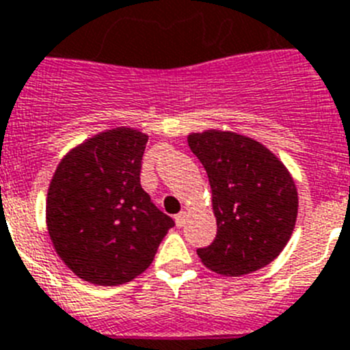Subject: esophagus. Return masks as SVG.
<instances>
[{
    "mask_svg": "<svg viewBox=\"0 0 350 350\" xmlns=\"http://www.w3.org/2000/svg\"><path fill=\"white\" fill-rule=\"evenodd\" d=\"M187 217H188V213H187V211H181V213H178V215H176V217H174L176 226H178V227L185 226V221H187Z\"/></svg>",
    "mask_w": 350,
    "mask_h": 350,
    "instance_id": "1",
    "label": "esophagus"
}]
</instances>
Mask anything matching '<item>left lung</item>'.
<instances>
[{"label": "left lung", "instance_id": "left-lung-1", "mask_svg": "<svg viewBox=\"0 0 350 350\" xmlns=\"http://www.w3.org/2000/svg\"><path fill=\"white\" fill-rule=\"evenodd\" d=\"M188 146L208 172L217 238L197 255L220 275L257 271L291 239L297 192L284 163L260 142L234 132L190 133Z\"/></svg>", "mask_w": 350, "mask_h": 350}]
</instances>
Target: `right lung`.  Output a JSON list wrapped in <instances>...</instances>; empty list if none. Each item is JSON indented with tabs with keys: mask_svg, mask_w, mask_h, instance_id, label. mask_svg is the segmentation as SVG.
I'll use <instances>...</instances> for the list:
<instances>
[{
	"mask_svg": "<svg viewBox=\"0 0 350 350\" xmlns=\"http://www.w3.org/2000/svg\"><path fill=\"white\" fill-rule=\"evenodd\" d=\"M146 142L139 130H107L70 151L53 176L49 236L63 262L90 284L133 280L174 226L141 187Z\"/></svg>",
	"mask_w": 350,
	"mask_h": 350,
	"instance_id": "obj_1",
	"label": "right lung"
}]
</instances>
